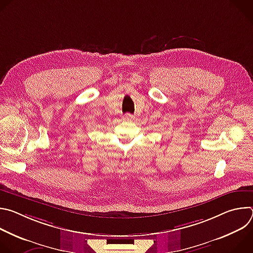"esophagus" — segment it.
<instances>
[{
  "label": "esophagus",
  "instance_id": "esophagus-1",
  "mask_svg": "<svg viewBox=\"0 0 253 253\" xmlns=\"http://www.w3.org/2000/svg\"><path fill=\"white\" fill-rule=\"evenodd\" d=\"M123 119L124 120H126V121H133L134 119H135V117L132 115V114H125L124 116H123Z\"/></svg>",
  "mask_w": 253,
  "mask_h": 253
}]
</instances>
